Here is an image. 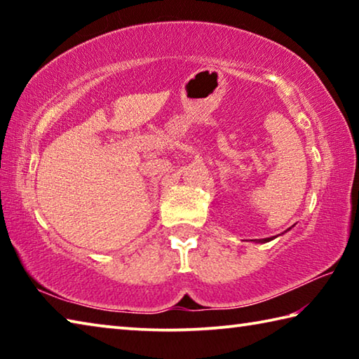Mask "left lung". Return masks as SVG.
I'll return each mask as SVG.
<instances>
[{
  "mask_svg": "<svg viewBox=\"0 0 359 359\" xmlns=\"http://www.w3.org/2000/svg\"><path fill=\"white\" fill-rule=\"evenodd\" d=\"M272 241V238H266V239H259V242H269Z\"/></svg>",
  "mask_w": 359,
  "mask_h": 359,
  "instance_id": "8db88e82",
  "label": "left lung"
}]
</instances>
